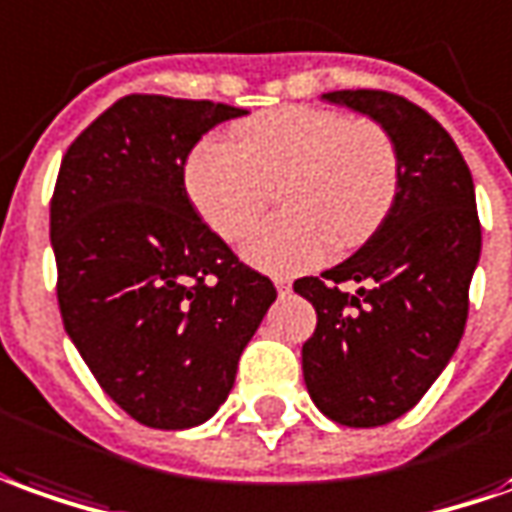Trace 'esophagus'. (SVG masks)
<instances>
[{
	"mask_svg": "<svg viewBox=\"0 0 512 512\" xmlns=\"http://www.w3.org/2000/svg\"><path fill=\"white\" fill-rule=\"evenodd\" d=\"M273 284H276V290L281 292V295H287V292L292 290V281H290V278H284V276L273 278Z\"/></svg>",
	"mask_w": 512,
	"mask_h": 512,
	"instance_id": "obj_1",
	"label": "esophagus"
}]
</instances>
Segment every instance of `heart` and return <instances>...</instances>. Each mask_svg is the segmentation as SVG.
I'll return each mask as SVG.
<instances>
[{"label": "heart", "mask_w": 512, "mask_h": 512, "mask_svg": "<svg viewBox=\"0 0 512 512\" xmlns=\"http://www.w3.org/2000/svg\"><path fill=\"white\" fill-rule=\"evenodd\" d=\"M398 181L396 139L382 122L312 105L256 116L236 142L206 139L186 164V192L225 242H242L281 186L284 214L245 245V259L267 273H298L331 245L365 242L393 209Z\"/></svg>", "instance_id": "obj_1"}]
</instances>
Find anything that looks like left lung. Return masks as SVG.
Instances as JSON below:
<instances>
[{
  "label": "left lung",
  "mask_w": 512,
  "mask_h": 512,
  "mask_svg": "<svg viewBox=\"0 0 512 512\" xmlns=\"http://www.w3.org/2000/svg\"><path fill=\"white\" fill-rule=\"evenodd\" d=\"M323 100L382 122L401 158L396 203L376 234L343 264L292 284L317 312L303 343L309 396L331 421L368 429L410 412L457 351L482 228L471 169L438 119L379 88Z\"/></svg>",
  "instance_id": "8db88e82"
}]
</instances>
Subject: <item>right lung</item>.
I'll list each match as a JSON object with an SVG mask.
<instances>
[{"instance_id":"right-lung-1","label":"right lung","mask_w":512,"mask_h":512,"mask_svg":"<svg viewBox=\"0 0 512 512\" xmlns=\"http://www.w3.org/2000/svg\"><path fill=\"white\" fill-rule=\"evenodd\" d=\"M248 111L130 94L63 155L49 203L58 306L94 379L133 421L189 429L228 398L276 301L192 206L183 167L203 133Z\"/></svg>"}]
</instances>
